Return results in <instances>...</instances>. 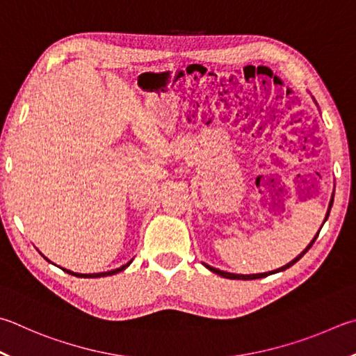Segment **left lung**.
<instances>
[{"label": "left lung", "mask_w": 356, "mask_h": 356, "mask_svg": "<svg viewBox=\"0 0 356 356\" xmlns=\"http://www.w3.org/2000/svg\"><path fill=\"white\" fill-rule=\"evenodd\" d=\"M332 205H333V197H332V200H330V205H328V211H327V215H325V219H324V222L327 221V218H328V215H330V209H332ZM324 225V224H322ZM322 229V227H321ZM321 232V230H319ZM319 235V234H318ZM318 235H316L313 240H312V243H309L307 248H305V250H302L299 255H297L293 261H289L288 264H285V266H282V268H279V269H275V270H269V273H263V274H250V275H243V274H232V273H224V270H219V269H216V268H211V266H209V264H205V268L207 269H210L211 273H215V274H218V275H221V277H225V279H232V280H255V279H263V277H268V275H270V274H275V273H280V270H285V269H288L289 266H293L294 263H297L300 260V258L307 254V252L309 250V248H312L313 245V243L316 241V238H318Z\"/></svg>", "instance_id": "8db88e82"}]
</instances>
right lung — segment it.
I'll use <instances>...</instances> for the list:
<instances>
[{
  "label": "right lung",
  "mask_w": 356,
  "mask_h": 356,
  "mask_svg": "<svg viewBox=\"0 0 356 356\" xmlns=\"http://www.w3.org/2000/svg\"><path fill=\"white\" fill-rule=\"evenodd\" d=\"M47 258V257H44ZM48 260V258H47ZM132 263V260L129 261V263H126L124 266H121V268H118V269H113V270H107V273H98V274H77V273H73V270H68V269H63L65 270V273H68V274H71V275H76V277H83V279H96V277H107V275H113V274H118V273H121V270H124L129 264Z\"/></svg>",
  "instance_id": "right-lung-1"
}]
</instances>
